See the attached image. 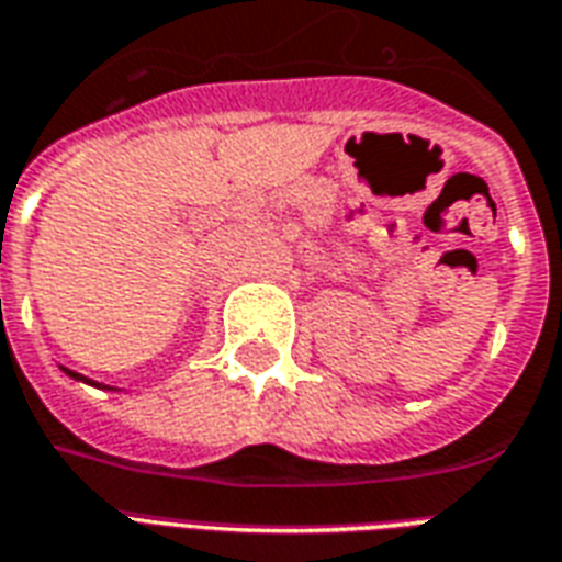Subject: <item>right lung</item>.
<instances>
[{"mask_svg": "<svg viewBox=\"0 0 562 562\" xmlns=\"http://www.w3.org/2000/svg\"><path fill=\"white\" fill-rule=\"evenodd\" d=\"M63 370H66V376L78 379V382H87V385H99V382H92V379L80 376V373H75V370H68V367H63ZM102 389H108V385H102ZM111 391H116V389H111Z\"/></svg>", "mask_w": 562, "mask_h": 562, "instance_id": "add662e5", "label": "right lung"}]
</instances>
